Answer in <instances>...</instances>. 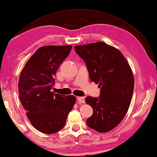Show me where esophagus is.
Returning <instances> with one entry per match:
<instances>
[{
  "label": "esophagus",
  "instance_id": "34e87169",
  "mask_svg": "<svg viewBox=\"0 0 157 157\" xmlns=\"http://www.w3.org/2000/svg\"><path fill=\"white\" fill-rule=\"evenodd\" d=\"M78 101H79V103H84L85 102V99H84V97H78Z\"/></svg>",
  "mask_w": 157,
  "mask_h": 157
}]
</instances>
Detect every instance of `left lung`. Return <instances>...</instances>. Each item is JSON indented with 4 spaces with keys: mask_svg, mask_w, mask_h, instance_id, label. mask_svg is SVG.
<instances>
[{
    "mask_svg": "<svg viewBox=\"0 0 157 157\" xmlns=\"http://www.w3.org/2000/svg\"><path fill=\"white\" fill-rule=\"evenodd\" d=\"M75 51L85 62L90 80L101 88L99 97L85 99L93 109L86 124L106 133L121 123L128 111L134 89L133 73L121 52L104 42L76 45Z\"/></svg>",
    "mask_w": 157,
    "mask_h": 157,
    "instance_id": "obj_1",
    "label": "left lung"
}]
</instances>
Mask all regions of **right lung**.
I'll use <instances>...</instances> for the list:
<instances>
[{
	"mask_svg": "<svg viewBox=\"0 0 157 157\" xmlns=\"http://www.w3.org/2000/svg\"><path fill=\"white\" fill-rule=\"evenodd\" d=\"M71 48V45L43 46L30 58L20 73L18 92L21 105L30 123L41 133L53 134L62 129L75 103L73 95L51 92L56 71Z\"/></svg>",
	"mask_w": 157,
	"mask_h": 157,
	"instance_id": "1",
	"label": "right lung"
}]
</instances>
